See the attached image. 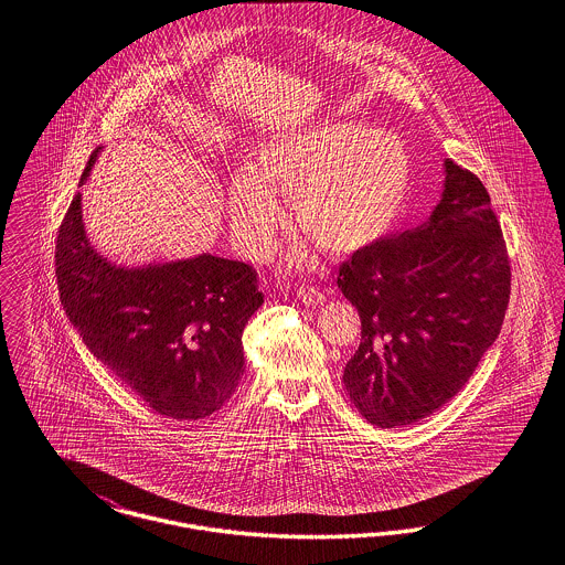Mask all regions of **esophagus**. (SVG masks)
I'll return each mask as SVG.
<instances>
[{"label": "esophagus", "instance_id": "obj_1", "mask_svg": "<svg viewBox=\"0 0 565 565\" xmlns=\"http://www.w3.org/2000/svg\"><path fill=\"white\" fill-rule=\"evenodd\" d=\"M297 297H299L306 306H319V303L324 301V294H320L319 289H315V287H299Z\"/></svg>", "mask_w": 565, "mask_h": 565}]
</instances>
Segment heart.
Instances as JSON below:
<instances>
[{"mask_svg": "<svg viewBox=\"0 0 565 565\" xmlns=\"http://www.w3.org/2000/svg\"><path fill=\"white\" fill-rule=\"evenodd\" d=\"M403 141L367 124L322 122L280 132L234 172L227 213L248 255L270 248L291 196L297 227L322 250L348 255L377 243L398 220L412 190Z\"/></svg>", "mask_w": 565, "mask_h": 565, "instance_id": "obj_1", "label": "heart"}]
</instances>
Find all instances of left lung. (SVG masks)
Masks as SVG:
<instances>
[{"instance_id": "1", "label": "left lung", "mask_w": 565, "mask_h": 565, "mask_svg": "<svg viewBox=\"0 0 565 565\" xmlns=\"http://www.w3.org/2000/svg\"><path fill=\"white\" fill-rule=\"evenodd\" d=\"M338 287L361 317L344 369L361 416L394 428L437 412L495 342L509 306L511 266L486 185L447 158L428 221L352 253Z\"/></svg>"}]
</instances>
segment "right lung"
Masks as SVG:
<instances>
[{
	"label": "right lung",
	"mask_w": 565,
	"mask_h": 565,
	"mask_svg": "<svg viewBox=\"0 0 565 565\" xmlns=\"http://www.w3.org/2000/svg\"><path fill=\"white\" fill-rule=\"evenodd\" d=\"M54 259L67 319L122 384L172 419H200L221 409L245 371V324L264 303L250 266L209 253L118 266L90 245L79 192L61 223Z\"/></svg>",
	"instance_id": "obj_1"
}]
</instances>
